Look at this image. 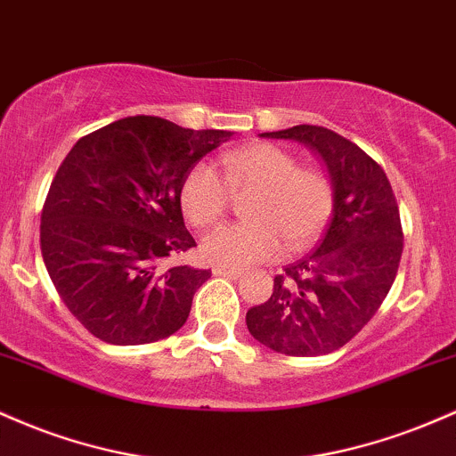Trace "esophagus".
<instances>
[{"label": "esophagus", "instance_id": "34e87169", "mask_svg": "<svg viewBox=\"0 0 456 456\" xmlns=\"http://www.w3.org/2000/svg\"><path fill=\"white\" fill-rule=\"evenodd\" d=\"M213 273L224 275V278H232V280H239L243 275L239 269H230V267H213Z\"/></svg>", "mask_w": 456, "mask_h": 456}]
</instances>
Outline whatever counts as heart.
<instances>
[{
  "mask_svg": "<svg viewBox=\"0 0 456 456\" xmlns=\"http://www.w3.org/2000/svg\"><path fill=\"white\" fill-rule=\"evenodd\" d=\"M222 172L198 163L181 185V207L189 224L211 228L226 217L234 191H252L245 204L249 222L219 228L202 239V256L224 267H248L305 248L334 211V185L325 172L299 167L295 155L275 144H254L224 152Z\"/></svg>",
  "mask_w": 456,
  "mask_h": 456,
  "instance_id": "obj_1",
  "label": "heart"
}]
</instances>
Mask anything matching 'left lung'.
<instances>
[{
    "label": "left lung",
    "mask_w": 456,
    "mask_h": 456,
    "mask_svg": "<svg viewBox=\"0 0 456 456\" xmlns=\"http://www.w3.org/2000/svg\"><path fill=\"white\" fill-rule=\"evenodd\" d=\"M310 146L334 185V211L319 245L275 275L273 293L245 314L260 345L293 357L338 351L390 293L403 254L398 204L386 172L360 146L314 125L263 133Z\"/></svg>",
    "instance_id": "left-lung-1"
}]
</instances>
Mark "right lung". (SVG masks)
I'll return each instance as SVG.
<instances>
[{"label": "right lung", "mask_w": 456, "mask_h": 456, "mask_svg": "<svg viewBox=\"0 0 456 456\" xmlns=\"http://www.w3.org/2000/svg\"><path fill=\"white\" fill-rule=\"evenodd\" d=\"M232 135L129 116L70 148L40 215V252L66 308L92 336L148 345L185 325L211 271L161 263L196 248L181 185Z\"/></svg>", "instance_id": "right-lung-1"}]
</instances>
